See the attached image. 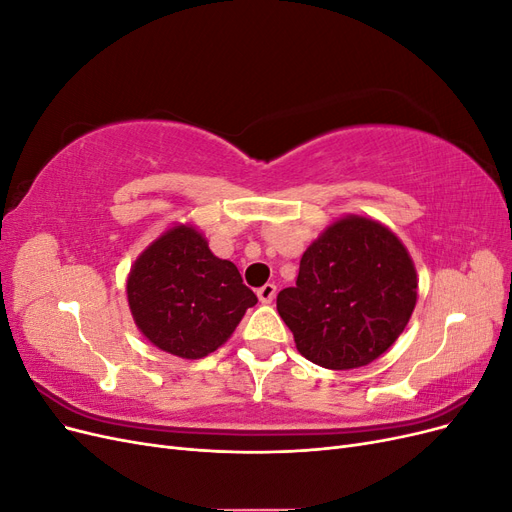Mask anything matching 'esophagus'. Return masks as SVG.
<instances>
[{
    "instance_id": "1",
    "label": "esophagus",
    "mask_w": 512,
    "mask_h": 512,
    "mask_svg": "<svg viewBox=\"0 0 512 512\" xmlns=\"http://www.w3.org/2000/svg\"><path fill=\"white\" fill-rule=\"evenodd\" d=\"M275 292H277L275 284H265L262 288H258V299H260V303L269 305V303L275 299Z\"/></svg>"
}]
</instances>
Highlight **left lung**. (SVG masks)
Returning a JSON list of instances; mask_svg holds the SVG:
<instances>
[{"instance_id": "1", "label": "left lung", "mask_w": 512, "mask_h": 512, "mask_svg": "<svg viewBox=\"0 0 512 512\" xmlns=\"http://www.w3.org/2000/svg\"><path fill=\"white\" fill-rule=\"evenodd\" d=\"M416 288L414 262L395 232L346 215L307 247L297 286L277 294V312L307 361L356 369L404 333Z\"/></svg>"}]
</instances>
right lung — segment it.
<instances>
[{
    "label": "right lung",
    "instance_id": "add662e5",
    "mask_svg": "<svg viewBox=\"0 0 512 512\" xmlns=\"http://www.w3.org/2000/svg\"><path fill=\"white\" fill-rule=\"evenodd\" d=\"M130 312L149 342L181 359H203L258 303L230 260L213 256L192 224H175L134 260Z\"/></svg>",
    "mask_w": 512,
    "mask_h": 512
}]
</instances>
